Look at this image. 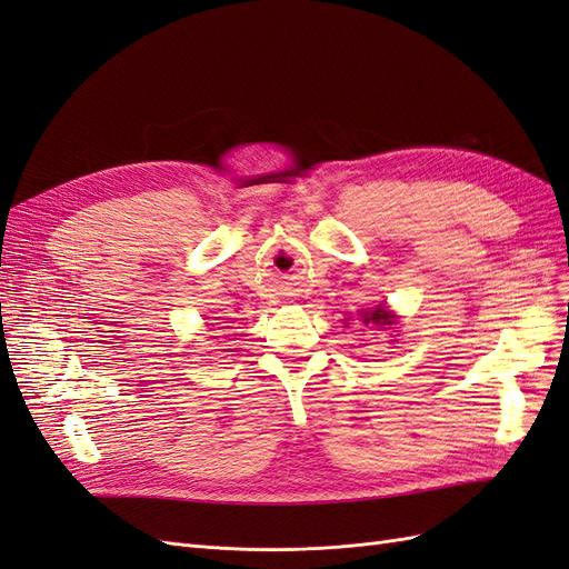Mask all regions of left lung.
Segmentation results:
<instances>
[{
	"instance_id": "left-lung-1",
	"label": "left lung",
	"mask_w": 569,
	"mask_h": 569,
	"mask_svg": "<svg viewBox=\"0 0 569 569\" xmlns=\"http://www.w3.org/2000/svg\"><path fill=\"white\" fill-rule=\"evenodd\" d=\"M388 318H390V316H388L386 311H382V309H373V313H366L363 320H366V322L371 320V322H376V326H378V322H380V326H388V322H390Z\"/></svg>"
}]
</instances>
